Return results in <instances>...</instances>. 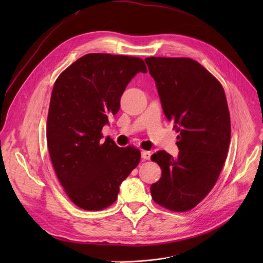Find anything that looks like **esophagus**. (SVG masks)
<instances>
[{
	"label": "esophagus",
	"instance_id": "obj_1",
	"mask_svg": "<svg viewBox=\"0 0 263 263\" xmlns=\"http://www.w3.org/2000/svg\"><path fill=\"white\" fill-rule=\"evenodd\" d=\"M150 157H151V154L149 151H142V158L144 160H150Z\"/></svg>",
	"mask_w": 263,
	"mask_h": 263
}]
</instances>
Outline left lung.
Segmentation results:
<instances>
[{
  "label": "left lung",
  "instance_id": "left-lung-1",
  "mask_svg": "<svg viewBox=\"0 0 263 263\" xmlns=\"http://www.w3.org/2000/svg\"><path fill=\"white\" fill-rule=\"evenodd\" d=\"M163 112L173 121L179 154L151 156L162 170L151 184L154 200L176 212L194 208L217 181L230 143V116L219 82L196 61L147 58Z\"/></svg>",
  "mask_w": 263,
  "mask_h": 263
}]
</instances>
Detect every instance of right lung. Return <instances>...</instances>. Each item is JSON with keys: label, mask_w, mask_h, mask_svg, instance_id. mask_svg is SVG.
<instances>
[{"label": "right lung", "mask_w": 263, "mask_h": 263, "mask_svg": "<svg viewBox=\"0 0 263 263\" xmlns=\"http://www.w3.org/2000/svg\"><path fill=\"white\" fill-rule=\"evenodd\" d=\"M147 68L139 58L90 53L55 82L47 142L53 167L69 198L80 208L102 210L117 199L119 185L139 165L141 151L102 141L129 82Z\"/></svg>", "instance_id": "obj_1"}]
</instances>
